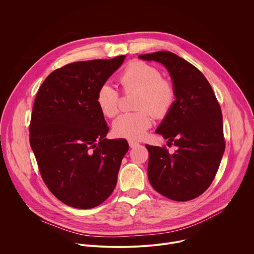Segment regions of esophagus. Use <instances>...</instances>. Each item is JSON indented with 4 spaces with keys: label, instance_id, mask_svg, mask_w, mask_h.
Wrapping results in <instances>:
<instances>
[{
    "label": "esophagus",
    "instance_id": "obj_1",
    "mask_svg": "<svg viewBox=\"0 0 254 254\" xmlns=\"http://www.w3.org/2000/svg\"><path fill=\"white\" fill-rule=\"evenodd\" d=\"M128 144H129V148H134L136 146H138V142L136 141H133V140H128Z\"/></svg>",
    "mask_w": 254,
    "mask_h": 254
}]
</instances>
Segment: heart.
Returning <instances> with one entry per match:
<instances>
[{
    "label": "heart",
    "instance_id": "b5f03b06",
    "mask_svg": "<svg viewBox=\"0 0 254 254\" xmlns=\"http://www.w3.org/2000/svg\"><path fill=\"white\" fill-rule=\"evenodd\" d=\"M125 92L137 91L136 113L120 116L113 125L114 134L128 139H139L153 125V117H166L175 103L174 84L163 78L159 68L142 61L130 62L120 76ZM96 103L101 114L114 118L120 112L121 96L119 91L108 82L101 84L96 93Z\"/></svg>",
    "mask_w": 254,
    "mask_h": 254
}]
</instances>
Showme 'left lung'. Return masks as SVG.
Returning a JSON list of instances; mask_svg holds the SVG:
<instances>
[{"label": "left lung", "mask_w": 254, "mask_h": 254, "mask_svg": "<svg viewBox=\"0 0 254 254\" xmlns=\"http://www.w3.org/2000/svg\"><path fill=\"white\" fill-rule=\"evenodd\" d=\"M138 58L162 63L176 90L172 110L156 132L177 150L171 155L165 147L146 144L149 181L171 200H192L209 188L224 154L221 107L202 72L185 59L169 51Z\"/></svg>", "instance_id": "1"}]
</instances>
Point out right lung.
Returning <instances> with one entry per match:
<instances>
[{
	"label": "right lung",
	"mask_w": 254,
	"mask_h": 254,
	"mask_svg": "<svg viewBox=\"0 0 254 254\" xmlns=\"http://www.w3.org/2000/svg\"><path fill=\"white\" fill-rule=\"evenodd\" d=\"M125 58L67 64L50 73L36 95L30 146L44 183L70 207L94 208L116 188L128 143L105 138L110 128L96 93Z\"/></svg>",
	"instance_id": "add662e5"
}]
</instances>
